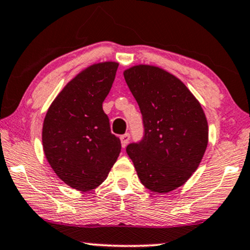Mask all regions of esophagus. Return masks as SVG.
Segmentation results:
<instances>
[{
	"label": "esophagus",
	"instance_id": "esophagus-1",
	"mask_svg": "<svg viewBox=\"0 0 250 250\" xmlns=\"http://www.w3.org/2000/svg\"><path fill=\"white\" fill-rule=\"evenodd\" d=\"M120 140H121L122 147H125V146H127V144L129 143V141H130V135L125 134V135L120 136Z\"/></svg>",
	"mask_w": 250,
	"mask_h": 250
}]
</instances>
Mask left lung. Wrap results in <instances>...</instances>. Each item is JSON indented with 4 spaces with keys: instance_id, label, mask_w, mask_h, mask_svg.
Wrapping results in <instances>:
<instances>
[{
    "instance_id": "obj_1",
    "label": "left lung",
    "mask_w": 250,
    "mask_h": 250,
    "mask_svg": "<svg viewBox=\"0 0 250 250\" xmlns=\"http://www.w3.org/2000/svg\"><path fill=\"white\" fill-rule=\"evenodd\" d=\"M138 104L143 137L127 146L141 182L159 194L182 186L197 169L208 145L200 103L175 76L152 65L123 72Z\"/></svg>"
}]
</instances>
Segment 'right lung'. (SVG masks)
Listing matches in <instances>:
<instances>
[{
  "mask_svg": "<svg viewBox=\"0 0 250 250\" xmlns=\"http://www.w3.org/2000/svg\"><path fill=\"white\" fill-rule=\"evenodd\" d=\"M118 67L115 62L88 67L65 85L47 110L43 152L56 175L77 190L102 185L121 152L103 109Z\"/></svg>",
  "mask_w": 250,
  "mask_h": 250,
  "instance_id": "add662e5",
  "label": "right lung"
}]
</instances>
